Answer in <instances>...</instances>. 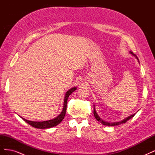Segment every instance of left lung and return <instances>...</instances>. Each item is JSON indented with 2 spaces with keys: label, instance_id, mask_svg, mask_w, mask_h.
Masks as SVG:
<instances>
[{
  "label": "left lung",
  "instance_id": "left-lung-1",
  "mask_svg": "<svg viewBox=\"0 0 155 155\" xmlns=\"http://www.w3.org/2000/svg\"><path fill=\"white\" fill-rule=\"evenodd\" d=\"M130 53L131 54H133V55L135 56L136 58H137V59H138V62H139V60H138V58L137 57V56H136V55H135V54H134L132 52V51H130ZM94 117L96 118V119L98 121H100V122L101 124H102L103 125H108V126H114V125H120V124H122L125 123L127 121H128V120H130V118H132L135 115V114H133V115H130V116H128L127 118H125L124 120H121V121H117V122L110 123V122H107V121H105L104 120H103L100 118V117L99 116H98V114H97V112H96V111L94 105Z\"/></svg>",
  "mask_w": 155,
  "mask_h": 155
}]
</instances>
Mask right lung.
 Here are the masks:
<instances>
[{
    "label": "right lung",
    "mask_w": 155,
    "mask_h": 155,
    "mask_svg": "<svg viewBox=\"0 0 155 155\" xmlns=\"http://www.w3.org/2000/svg\"><path fill=\"white\" fill-rule=\"evenodd\" d=\"M76 87H73L72 88H70V90H68L66 94H65L64 96V103H63V108L62 112H61V114L55 118L54 119L48 120V121H30V120H27L25 118H21L25 121L26 123L30 124L31 126L34 127L35 128L37 129H48L53 127H55L56 125H58L61 122L62 120L64 119V117L65 116V114H66V110H67V100L69 96L71 94L76 90Z\"/></svg>",
    "instance_id": "obj_1"
}]
</instances>
